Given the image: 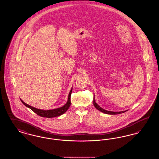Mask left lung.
Masks as SVG:
<instances>
[{
	"mask_svg": "<svg viewBox=\"0 0 159 159\" xmlns=\"http://www.w3.org/2000/svg\"><path fill=\"white\" fill-rule=\"evenodd\" d=\"M93 106H95V107L99 111L104 113L108 114H118L123 113L125 112H126L127 110L126 111H117V112H115V111H107L103 108H102L101 107L99 106L95 102V97H93Z\"/></svg>",
	"mask_w": 159,
	"mask_h": 159,
	"instance_id": "obj_1",
	"label": "left lung"
}]
</instances>
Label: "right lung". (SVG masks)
<instances>
[{"instance_id":"obj_1","label":"right lung","mask_w":159,"mask_h":159,"mask_svg":"<svg viewBox=\"0 0 159 159\" xmlns=\"http://www.w3.org/2000/svg\"><path fill=\"white\" fill-rule=\"evenodd\" d=\"M73 88L71 89V90L69 92L68 94V100L67 103L64 105V106L61 107L60 108H58L56 109H52V110H40V109H38L36 108H34L33 107L29 106L28 104H27L26 103H25L23 100H21V101L23 102V104L24 106H26L27 107L30 108L31 110L34 111L35 113L37 114L39 116H41V117H48V118H52V117H58L60 116L61 115L63 114L64 113H66L67 111V110H68L70 107V106L71 105V92H72Z\"/></svg>"}]
</instances>
